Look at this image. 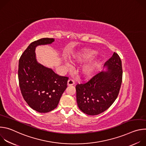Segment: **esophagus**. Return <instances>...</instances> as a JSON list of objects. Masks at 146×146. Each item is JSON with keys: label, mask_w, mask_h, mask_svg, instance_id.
I'll use <instances>...</instances> for the list:
<instances>
[{"label": "esophagus", "mask_w": 146, "mask_h": 146, "mask_svg": "<svg viewBox=\"0 0 146 146\" xmlns=\"http://www.w3.org/2000/svg\"><path fill=\"white\" fill-rule=\"evenodd\" d=\"M75 84V82L73 80L70 79L68 81V86H73Z\"/></svg>", "instance_id": "obj_1"}]
</instances>
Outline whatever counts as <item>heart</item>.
<instances>
[{"mask_svg":"<svg viewBox=\"0 0 146 146\" xmlns=\"http://www.w3.org/2000/svg\"><path fill=\"white\" fill-rule=\"evenodd\" d=\"M95 54V51L91 49H83L78 52L72 59L73 63H81L90 59ZM100 65V60L98 58H94L81 68V73L86 77H92L97 71Z\"/></svg>","mask_w":146,"mask_h":146,"instance_id":"heart-1","label":"heart"}]
</instances>
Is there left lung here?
Listing matches in <instances>:
<instances>
[{
    "label": "left lung",
    "mask_w": 146,
    "mask_h": 146,
    "mask_svg": "<svg viewBox=\"0 0 146 146\" xmlns=\"http://www.w3.org/2000/svg\"><path fill=\"white\" fill-rule=\"evenodd\" d=\"M105 70L86 84L76 87L78 108L88 115L99 114L109 108L117 99L122 78V63L114 52L104 65Z\"/></svg>",
    "instance_id": "8db88e82"
}]
</instances>
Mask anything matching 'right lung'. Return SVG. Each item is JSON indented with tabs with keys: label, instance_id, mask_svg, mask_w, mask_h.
<instances>
[{
	"label": "right lung",
	"instance_id": "obj_1",
	"mask_svg": "<svg viewBox=\"0 0 146 146\" xmlns=\"http://www.w3.org/2000/svg\"><path fill=\"white\" fill-rule=\"evenodd\" d=\"M54 41V38H43L33 41L19 60L18 79L22 95L32 109L41 113L55 109L67 88L68 77L58 75L36 59V48Z\"/></svg>",
	"mask_w": 146,
	"mask_h": 146
}]
</instances>
